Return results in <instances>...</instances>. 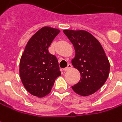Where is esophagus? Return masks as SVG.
I'll list each match as a JSON object with an SVG mask.
<instances>
[{
	"label": "esophagus",
	"mask_w": 122,
	"mask_h": 122,
	"mask_svg": "<svg viewBox=\"0 0 122 122\" xmlns=\"http://www.w3.org/2000/svg\"><path fill=\"white\" fill-rule=\"evenodd\" d=\"M71 67H72V65L71 63H69L68 64V65H67V67H66V68H65L63 70L65 71H67L68 70H69L70 69H71Z\"/></svg>",
	"instance_id": "1"
}]
</instances>
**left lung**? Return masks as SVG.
I'll return each mask as SVG.
<instances>
[{"instance_id":"8db88e82","label":"left lung","mask_w":122,"mask_h":122,"mask_svg":"<svg viewBox=\"0 0 122 122\" xmlns=\"http://www.w3.org/2000/svg\"><path fill=\"white\" fill-rule=\"evenodd\" d=\"M75 49L72 64L81 74L80 81L72 86L76 93L88 96L102 86L110 73V63L101 44L92 35L85 30H65Z\"/></svg>"}]
</instances>
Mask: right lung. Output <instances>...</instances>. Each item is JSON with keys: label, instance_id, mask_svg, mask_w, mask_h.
Here are the masks:
<instances>
[{"label": "right lung", "instance_id": "obj_1", "mask_svg": "<svg viewBox=\"0 0 122 122\" xmlns=\"http://www.w3.org/2000/svg\"><path fill=\"white\" fill-rule=\"evenodd\" d=\"M59 30L43 27L30 39L20 62V76L25 89L32 95L43 97L51 92L61 75L57 59L48 48Z\"/></svg>", "mask_w": 122, "mask_h": 122}]
</instances>
